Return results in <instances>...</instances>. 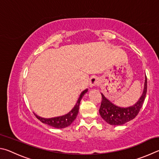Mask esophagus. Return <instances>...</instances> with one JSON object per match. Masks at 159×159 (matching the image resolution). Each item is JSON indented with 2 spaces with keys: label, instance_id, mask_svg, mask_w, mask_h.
Instances as JSON below:
<instances>
[{
  "label": "esophagus",
  "instance_id": "1",
  "mask_svg": "<svg viewBox=\"0 0 159 159\" xmlns=\"http://www.w3.org/2000/svg\"><path fill=\"white\" fill-rule=\"evenodd\" d=\"M98 78L96 77H93L91 78L90 80V83H89V85L91 87H95L97 84H98Z\"/></svg>",
  "mask_w": 159,
  "mask_h": 159
}]
</instances>
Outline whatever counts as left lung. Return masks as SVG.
I'll use <instances>...</instances> for the list:
<instances>
[{
	"mask_svg": "<svg viewBox=\"0 0 159 159\" xmlns=\"http://www.w3.org/2000/svg\"><path fill=\"white\" fill-rule=\"evenodd\" d=\"M147 89V80L145 76L143 95L139 101L131 107H120L112 104L101 93L102 101L99 113L101 117L110 125H122L134 119L140 112L146 97Z\"/></svg>",
	"mask_w": 159,
	"mask_h": 159,
	"instance_id": "obj_1",
	"label": "left lung"
}]
</instances>
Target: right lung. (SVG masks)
<instances>
[{"instance_id": "obj_1", "label": "right lung", "mask_w": 159, "mask_h": 159, "mask_svg": "<svg viewBox=\"0 0 159 159\" xmlns=\"http://www.w3.org/2000/svg\"><path fill=\"white\" fill-rule=\"evenodd\" d=\"M87 92V89L83 91L82 93L80 94V98L78 99L76 105L74 107L70 112L67 114L66 115H63L62 116H58V117H54V118H50V119H44L42 118L40 116H38L36 115L35 116L36 118L39 119L41 122H43V124H45L49 125L50 126L57 128V129H63L67 126H69L74 120L77 117V115L79 112V107L80 101H81L82 96L84 95L85 93Z\"/></svg>"}]
</instances>
